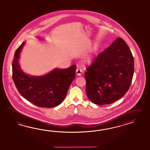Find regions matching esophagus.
<instances>
[{
    "mask_svg": "<svg viewBox=\"0 0 150 150\" xmlns=\"http://www.w3.org/2000/svg\"><path fill=\"white\" fill-rule=\"evenodd\" d=\"M82 73V71L81 69H80V68H77V69H76V73L77 75H78V76H80Z\"/></svg>",
    "mask_w": 150,
    "mask_h": 150,
    "instance_id": "esophagus-1",
    "label": "esophagus"
}]
</instances>
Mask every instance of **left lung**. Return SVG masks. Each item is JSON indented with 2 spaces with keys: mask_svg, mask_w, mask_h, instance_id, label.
Returning <instances> with one entry per match:
<instances>
[{
  "mask_svg": "<svg viewBox=\"0 0 150 150\" xmlns=\"http://www.w3.org/2000/svg\"><path fill=\"white\" fill-rule=\"evenodd\" d=\"M134 63L129 47L118 38L96 57L85 73L86 92L89 100L100 105L120 99L131 85Z\"/></svg>",
  "mask_w": 150,
  "mask_h": 150,
  "instance_id": "1",
  "label": "left lung"
}]
</instances>
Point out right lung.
Returning a JSON list of instances; mask_svg holds the SVG:
<instances>
[{
  "mask_svg": "<svg viewBox=\"0 0 150 150\" xmlns=\"http://www.w3.org/2000/svg\"><path fill=\"white\" fill-rule=\"evenodd\" d=\"M25 44L23 42L17 49L12 61V78L17 89L23 97L37 106L49 108L59 105L75 77L76 66L73 65L67 69L56 68L41 76L27 75L18 63Z\"/></svg>",
  "mask_w": 150,
  "mask_h": 150,
  "instance_id": "right-lung-1",
  "label": "right lung"
}]
</instances>
